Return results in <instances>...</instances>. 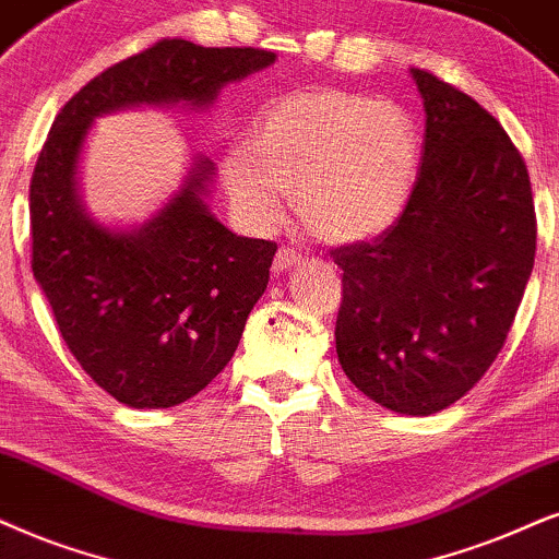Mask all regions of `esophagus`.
<instances>
[{
    "mask_svg": "<svg viewBox=\"0 0 559 559\" xmlns=\"http://www.w3.org/2000/svg\"><path fill=\"white\" fill-rule=\"evenodd\" d=\"M301 263V255L296 250H288V247H281L278 252H275L273 258V273H284L288 267L299 265Z\"/></svg>",
    "mask_w": 559,
    "mask_h": 559,
    "instance_id": "34e87169",
    "label": "esophagus"
}]
</instances>
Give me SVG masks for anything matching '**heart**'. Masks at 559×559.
Returning <instances> with one entry per match:
<instances>
[{"label":"heart","mask_w":559,"mask_h":559,"mask_svg":"<svg viewBox=\"0 0 559 559\" xmlns=\"http://www.w3.org/2000/svg\"><path fill=\"white\" fill-rule=\"evenodd\" d=\"M415 118L394 100L335 87L265 103L245 146L224 152L222 180L252 229H273L288 190L304 227L330 245H358L400 222L420 175Z\"/></svg>","instance_id":"heart-1"}]
</instances>
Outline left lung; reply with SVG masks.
Instances as JSON below:
<instances>
[{
    "mask_svg": "<svg viewBox=\"0 0 559 559\" xmlns=\"http://www.w3.org/2000/svg\"><path fill=\"white\" fill-rule=\"evenodd\" d=\"M426 108L420 175L400 222L332 252L343 271L335 348L377 405L433 415L503 348L536 252L524 159L483 105L409 69Z\"/></svg>",
    "mask_w": 559,
    "mask_h": 559,
    "instance_id": "obj_1",
    "label": "left lung"
}]
</instances>
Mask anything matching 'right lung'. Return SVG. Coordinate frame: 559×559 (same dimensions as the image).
I'll use <instances>...</instances> for the list:
<instances>
[{
  "label": "right lung",
  "mask_w": 559,
  "mask_h": 559,
  "mask_svg": "<svg viewBox=\"0 0 559 559\" xmlns=\"http://www.w3.org/2000/svg\"><path fill=\"white\" fill-rule=\"evenodd\" d=\"M263 48L165 38L112 63L56 116L31 180L33 275L63 343L110 397L180 405L235 356L263 296L275 242L237 237L211 214L214 162L195 154L169 201L141 227H105L84 209L80 159L97 116L141 105L209 110L229 82L271 67Z\"/></svg>",
  "instance_id": "1"
}]
</instances>
